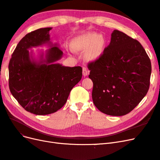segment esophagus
I'll return each mask as SVG.
<instances>
[{
	"mask_svg": "<svg viewBox=\"0 0 160 160\" xmlns=\"http://www.w3.org/2000/svg\"><path fill=\"white\" fill-rule=\"evenodd\" d=\"M88 73H89L88 70L87 69L86 67H83V75L84 76H87L88 75Z\"/></svg>",
	"mask_w": 160,
	"mask_h": 160,
	"instance_id": "34e87169",
	"label": "esophagus"
}]
</instances>
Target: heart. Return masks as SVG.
I'll return each mask as SVG.
<instances>
[{
  "instance_id": "obj_1",
  "label": "heart",
  "mask_w": 160,
  "mask_h": 160,
  "mask_svg": "<svg viewBox=\"0 0 160 160\" xmlns=\"http://www.w3.org/2000/svg\"><path fill=\"white\" fill-rule=\"evenodd\" d=\"M105 42L103 36L91 32L75 38L72 41V45L76 50L88 49L85 52L86 57L89 60H95L102 55Z\"/></svg>"
}]
</instances>
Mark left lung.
Here are the masks:
<instances>
[{"instance_id":"left-lung-1","label":"left lung","mask_w":160,"mask_h":160,"mask_svg":"<svg viewBox=\"0 0 160 160\" xmlns=\"http://www.w3.org/2000/svg\"><path fill=\"white\" fill-rule=\"evenodd\" d=\"M95 107L109 115L129 113L146 95L152 65L140 42L114 30L103 54L88 63Z\"/></svg>"}]
</instances>
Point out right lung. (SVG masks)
Wrapping results in <instances>:
<instances>
[{"label": "right lung", "mask_w": 160, "mask_h": 160, "mask_svg": "<svg viewBox=\"0 0 160 160\" xmlns=\"http://www.w3.org/2000/svg\"><path fill=\"white\" fill-rule=\"evenodd\" d=\"M51 28H41L27 34L18 43L8 65L11 93L26 111L38 115L60 109L82 77L81 67L55 63L63 52L57 44L50 42ZM45 44L52 48L46 52L45 58L42 53L37 62L28 49Z\"/></svg>", "instance_id": "obj_1"}]
</instances>
